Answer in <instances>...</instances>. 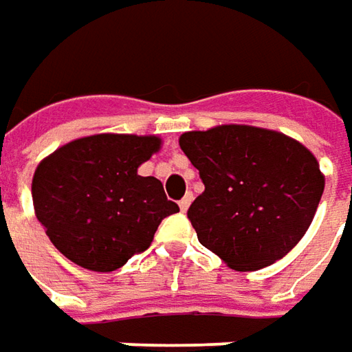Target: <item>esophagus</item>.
Masks as SVG:
<instances>
[{"label": "esophagus", "instance_id": "34e87169", "mask_svg": "<svg viewBox=\"0 0 352 352\" xmlns=\"http://www.w3.org/2000/svg\"><path fill=\"white\" fill-rule=\"evenodd\" d=\"M192 197H194L192 194H188V196L180 199V204H178V206H180V210H182L184 213H186V211H188V208H190V204H192Z\"/></svg>", "mask_w": 352, "mask_h": 352}]
</instances>
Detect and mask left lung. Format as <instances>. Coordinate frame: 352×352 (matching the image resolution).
I'll list each match as a JSON object with an SVG mask.
<instances>
[{
    "label": "left lung",
    "instance_id": "left-lung-1",
    "mask_svg": "<svg viewBox=\"0 0 352 352\" xmlns=\"http://www.w3.org/2000/svg\"><path fill=\"white\" fill-rule=\"evenodd\" d=\"M180 148L206 186L188 219L229 268L270 266L300 243L325 188L302 142L270 129L219 125L184 133Z\"/></svg>",
    "mask_w": 352,
    "mask_h": 352
}]
</instances>
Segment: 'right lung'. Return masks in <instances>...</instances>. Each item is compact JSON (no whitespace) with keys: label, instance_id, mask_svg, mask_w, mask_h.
<instances>
[{"label":"right lung","instance_id":"1","mask_svg":"<svg viewBox=\"0 0 352 352\" xmlns=\"http://www.w3.org/2000/svg\"><path fill=\"white\" fill-rule=\"evenodd\" d=\"M160 142L155 135L102 133L64 144L36 166L34 213L66 258L94 272L117 270L180 211L160 180L137 174Z\"/></svg>","mask_w":352,"mask_h":352}]
</instances>
